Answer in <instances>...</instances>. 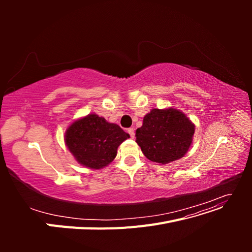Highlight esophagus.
Here are the masks:
<instances>
[{
    "label": "esophagus",
    "mask_w": 252,
    "mask_h": 252,
    "mask_svg": "<svg viewBox=\"0 0 252 252\" xmlns=\"http://www.w3.org/2000/svg\"><path fill=\"white\" fill-rule=\"evenodd\" d=\"M127 131H128L129 135H130V138L133 139V138H134V129H133V128H129Z\"/></svg>",
    "instance_id": "esophagus-1"
}]
</instances>
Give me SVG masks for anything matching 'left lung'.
<instances>
[{"label":"left lung","mask_w":252,"mask_h":252,"mask_svg":"<svg viewBox=\"0 0 252 252\" xmlns=\"http://www.w3.org/2000/svg\"><path fill=\"white\" fill-rule=\"evenodd\" d=\"M193 133L194 124L182 111L152 109L136 129L135 142L150 161L168 164L187 154Z\"/></svg>","instance_id":"obj_1"}]
</instances>
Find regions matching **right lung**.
Returning <instances> with one entry per match:
<instances>
[{
  "instance_id": "obj_1",
  "label": "right lung",
  "mask_w": 252,
  "mask_h": 252,
  "mask_svg": "<svg viewBox=\"0 0 252 252\" xmlns=\"http://www.w3.org/2000/svg\"><path fill=\"white\" fill-rule=\"evenodd\" d=\"M130 138L119 125L95 113L74 121L65 132V144L81 165L101 169L117 157L118 147Z\"/></svg>"
}]
</instances>
